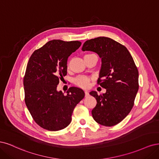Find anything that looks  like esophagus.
<instances>
[{
    "mask_svg": "<svg viewBox=\"0 0 159 159\" xmlns=\"http://www.w3.org/2000/svg\"><path fill=\"white\" fill-rule=\"evenodd\" d=\"M84 93H85V96H86V97H87V96H88L89 95V92L87 91V90H85V91H84Z\"/></svg>",
    "mask_w": 159,
    "mask_h": 159,
    "instance_id": "esophagus-1",
    "label": "esophagus"
}]
</instances>
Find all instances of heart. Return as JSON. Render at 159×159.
<instances>
[{"mask_svg":"<svg viewBox=\"0 0 159 159\" xmlns=\"http://www.w3.org/2000/svg\"><path fill=\"white\" fill-rule=\"evenodd\" d=\"M90 79L87 76H79L75 80V83L82 88H87L89 85Z\"/></svg>","mask_w":159,"mask_h":159,"instance_id":"b5f03b06","label":"heart"}]
</instances>
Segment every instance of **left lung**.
I'll return each instance as SVG.
<instances>
[{
  "label": "left lung",
  "mask_w": 159,
  "mask_h": 159,
  "mask_svg": "<svg viewBox=\"0 0 159 159\" xmlns=\"http://www.w3.org/2000/svg\"><path fill=\"white\" fill-rule=\"evenodd\" d=\"M82 50L97 53L102 61L98 82L106 92L90 93L97 102L92 110L94 120L107 127L119 124L131 111L139 89V72L132 56L124 45L106 37L86 41Z\"/></svg>",
  "instance_id": "1"
}]
</instances>
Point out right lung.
Returning a JSON list of instances; mask_svg holds the SVG:
<instances>
[{
  "label": "right lung",
  "mask_w": 159,
  "mask_h": 159,
  "mask_svg": "<svg viewBox=\"0 0 159 159\" xmlns=\"http://www.w3.org/2000/svg\"><path fill=\"white\" fill-rule=\"evenodd\" d=\"M81 45L79 41L53 39L35 50L30 57L24 78L25 102L35 123L49 131L67 127L84 91L70 87L64 95L57 90L59 79L67 73L68 57Z\"/></svg>",
  "instance_id": "obj_1"
}]
</instances>
